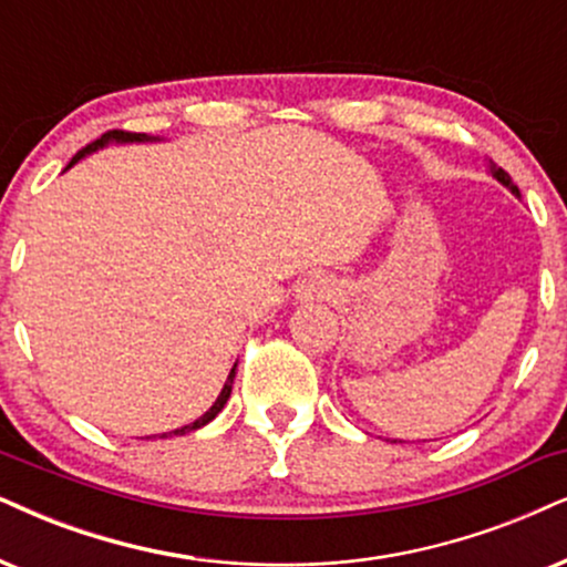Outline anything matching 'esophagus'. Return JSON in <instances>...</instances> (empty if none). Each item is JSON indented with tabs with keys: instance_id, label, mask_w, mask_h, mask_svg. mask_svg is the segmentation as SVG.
Instances as JSON below:
<instances>
[{
	"instance_id": "1",
	"label": "esophagus",
	"mask_w": 567,
	"mask_h": 567,
	"mask_svg": "<svg viewBox=\"0 0 567 567\" xmlns=\"http://www.w3.org/2000/svg\"><path fill=\"white\" fill-rule=\"evenodd\" d=\"M329 296H332V285H329L324 277H308L306 282L298 288L300 300H321Z\"/></svg>"
}]
</instances>
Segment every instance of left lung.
<instances>
[{
    "label": "left lung",
    "mask_w": 567,
    "mask_h": 567,
    "mask_svg": "<svg viewBox=\"0 0 567 567\" xmlns=\"http://www.w3.org/2000/svg\"><path fill=\"white\" fill-rule=\"evenodd\" d=\"M489 172H492V177H497V181H499V183H503V185H507V188H511V190L515 193V196H518V188H515V185H513V181H511V175H507V172H505L503 167H497V164H494V162H489Z\"/></svg>",
    "instance_id": "1"
}]
</instances>
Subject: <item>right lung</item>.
I'll return each mask as SVG.
<instances>
[{
    "instance_id": "right-lung-1",
    "label": "right lung",
    "mask_w": 567,
    "mask_h": 567,
    "mask_svg": "<svg viewBox=\"0 0 567 567\" xmlns=\"http://www.w3.org/2000/svg\"><path fill=\"white\" fill-rule=\"evenodd\" d=\"M110 141H117V143H131V141H154V138H148L146 133H127V131H110V133H104L102 138H96L93 143H89V146L85 148H81V152H78L75 156H73V162L68 164V167H73V164L81 159V156H85V154H91V152H96V148H102V146H106V143ZM233 379H235V369L230 371V377H227V382H225V386H221V392H219V398H217V403H214L209 411H206L204 415H200L198 421H193V424H188V426H183V429H175V432H169V434H188V432H196V429H200V426H206L209 424V421L214 419V415H217L221 408H225V403H227V398H230V392H233ZM169 434H162V436H169Z\"/></svg>"
}]
</instances>
